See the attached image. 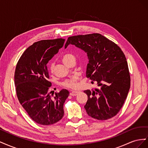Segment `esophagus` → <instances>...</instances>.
I'll list each match as a JSON object with an SVG mask.
<instances>
[{
	"instance_id": "obj_1",
	"label": "esophagus",
	"mask_w": 148,
	"mask_h": 148,
	"mask_svg": "<svg viewBox=\"0 0 148 148\" xmlns=\"http://www.w3.org/2000/svg\"><path fill=\"white\" fill-rule=\"evenodd\" d=\"M78 93H79V92H78V91H71V92H70V95L71 96H77Z\"/></svg>"
}]
</instances>
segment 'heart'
<instances>
[{"mask_svg": "<svg viewBox=\"0 0 148 148\" xmlns=\"http://www.w3.org/2000/svg\"><path fill=\"white\" fill-rule=\"evenodd\" d=\"M71 57H74V56L71 53H66V54L64 55L62 57V61L63 62H65L66 60H68L69 58ZM51 71H53V66H51ZM77 79L78 77L77 75H73V77H71L70 78L66 79L65 81L63 82V85L64 86L69 88H75V87L77 86Z\"/></svg>", "mask_w": 148, "mask_h": 148, "instance_id": "obj_1", "label": "heart"}]
</instances>
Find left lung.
Returning a JSON list of instances; mask_svg holds the SVG:
<instances>
[{
    "label": "left lung",
    "instance_id": "1",
    "mask_svg": "<svg viewBox=\"0 0 148 148\" xmlns=\"http://www.w3.org/2000/svg\"><path fill=\"white\" fill-rule=\"evenodd\" d=\"M75 45L87 53L86 77L98 88L85 90L88 115L105 120L117 115L123 106L130 88V77L123 52L114 42L98 33L70 36L65 49Z\"/></svg>",
    "mask_w": 148,
    "mask_h": 148
}]
</instances>
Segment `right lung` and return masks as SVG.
I'll return each mask as SVG.
<instances>
[{"label":"right lung","mask_w":148,"mask_h":148,"mask_svg":"<svg viewBox=\"0 0 148 148\" xmlns=\"http://www.w3.org/2000/svg\"><path fill=\"white\" fill-rule=\"evenodd\" d=\"M65 39L41 40L26 49L16 64L15 85L19 102L35 122L49 125L64 114V104L69 95L65 89L52 96V83L47 64L64 46Z\"/></svg>","instance_id":"obj_1"}]
</instances>
